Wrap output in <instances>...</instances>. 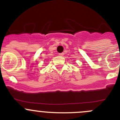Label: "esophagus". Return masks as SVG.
<instances>
[{
	"label": "esophagus",
	"instance_id": "esophagus-1",
	"mask_svg": "<svg viewBox=\"0 0 120 120\" xmlns=\"http://www.w3.org/2000/svg\"><path fill=\"white\" fill-rule=\"evenodd\" d=\"M64 54V53H60V54H59V56H63Z\"/></svg>",
	"mask_w": 120,
	"mask_h": 120
}]
</instances>
